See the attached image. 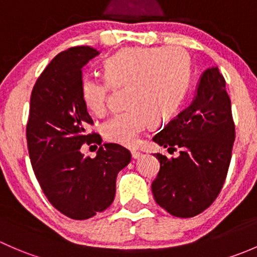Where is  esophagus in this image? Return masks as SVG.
Segmentation results:
<instances>
[{
	"label": "esophagus",
	"mask_w": 257,
	"mask_h": 257,
	"mask_svg": "<svg viewBox=\"0 0 257 257\" xmlns=\"http://www.w3.org/2000/svg\"><path fill=\"white\" fill-rule=\"evenodd\" d=\"M142 155L143 154L141 152H138V150H132V157H133V159H139Z\"/></svg>",
	"instance_id": "esophagus-1"
}]
</instances>
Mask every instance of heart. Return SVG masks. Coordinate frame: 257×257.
<instances>
[{
    "label": "heart",
    "mask_w": 257,
    "mask_h": 257,
    "mask_svg": "<svg viewBox=\"0 0 257 257\" xmlns=\"http://www.w3.org/2000/svg\"><path fill=\"white\" fill-rule=\"evenodd\" d=\"M105 78L85 77L82 95L95 115L109 104L112 87H126L128 109L114 114L100 126L103 138L121 147H137L150 123L169 120L181 104L190 78V59L184 49L131 47L104 63Z\"/></svg>",
    "instance_id": "heart-1"
}]
</instances>
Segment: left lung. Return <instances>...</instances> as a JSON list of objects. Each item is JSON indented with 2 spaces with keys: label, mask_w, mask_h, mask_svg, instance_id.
<instances>
[{
  "label": "left lung",
  "mask_w": 257,
  "mask_h": 257,
  "mask_svg": "<svg viewBox=\"0 0 257 257\" xmlns=\"http://www.w3.org/2000/svg\"><path fill=\"white\" fill-rule=\"evenodd\" d=\"M178 158L157 153L160 169L152 184L158 205L173 216L191 217L208 209L221 191L235 141L231 102L217 67L199 79L189 107L153 138Z\"/></svg>",
  "instance_id": "left-lung-1"
}]
</instances>
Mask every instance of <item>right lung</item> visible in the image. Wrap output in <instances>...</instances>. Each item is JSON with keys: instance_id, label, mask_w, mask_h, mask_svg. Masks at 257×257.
<instances>
[{"instance_id": "obj_1", "label": "right lung", "mask_w": 257, "mask_h": 257, "mask_svg": "<svg viewBox=\"0 0 257 257\" xmlns=\"http://www.w3.org/2000/svg\"><path fill=\"white\" fill-rule=\"evenodd\" d=\"M98 54L80 46L52 59L33 87L26 129L31 164L43 193L74 220L110 206L116 175L132 158L116 144L101 145L95 158L84 157L80 149L84 143H102L99 134L85 131L93 120L82 95V68Z\"/></svg>"}]
</instances>
